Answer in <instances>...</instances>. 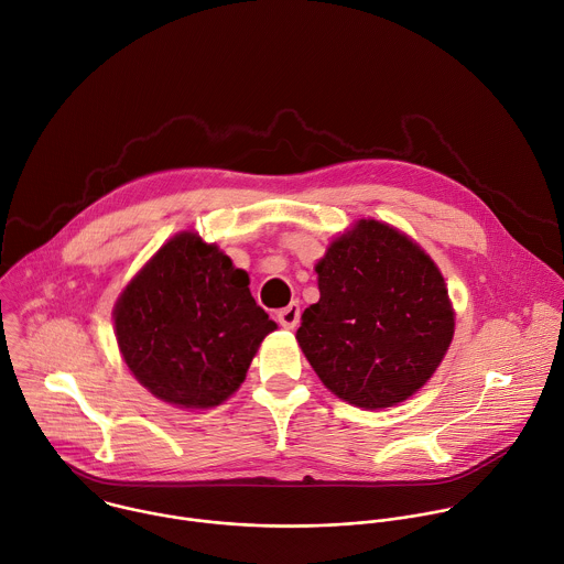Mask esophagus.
<instances>
[{
    "instance_id": "esophagus-1",
    "label": "esophagus",
    "mask_w": 564,
    "mask_h": 564,
    "mask_svg": "<svg viewBox=\"0 0 564 564\" xmlns=\"http://www.w3.org/2000/svg\"><path fill=\"white\" fill-rule=\"evenodd\" d=\"M278 322H280L284 328L293 330V328L297 326V322H300V304H297V302H291L289 306L280 308V311H278Z\"/></svg>"
}]
</instances>
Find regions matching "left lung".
<instances>
[{"label":"left lung","mask_w":564,"mask_h":564,"mask_svg":"<svg viewBox=\"0 0 564 564\" xmlns=\"http://www.w3.org/2000/svg\"><path fill=\"white\" fill-rule=\"evenodd\" d=\"M319 302L302 313L297 344L339 399L390 408L438 368L454 335L445 280L405 234L359 220L317 262Z\"/></svg>","instance_id":"8db88e82"}]
</instances>
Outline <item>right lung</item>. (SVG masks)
<instances>
[{"mask_svg": "<svg viewBox=\"0 0 564 564\" xmlns=\"http://www.w3.org/2000/svg\"><path fill=\"white\" fill-rule=\"evenodd\" d=\"M121 355L156 399L214 408L247 377L278 328L249 291V275L216 245L183 231L126 286L115 306Z\"/></svg>", "mask_w": 564, "mask_h": 564, "instance_id": "obj_1", "label": "right lung"}]
</instances>
